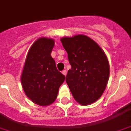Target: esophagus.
Returning <instances> with one entry per match:
<instances>
[{
  "label": "esophagus",
  "instance_id": "obj_1",
  "mask_svg": "<svg viewBox=\"0 0 131 131\" xmlns=\"http://www.w3.org/2000/svg\"><path fill=\"white\" fill-rule=\"evenodd\" d=\"M62 74H63V75H65V76H66L67 75V71L66 70H64V71H62Z\"/></svg>",
  "mask_w": 131,
  "mask_h": 131
}]
</instances>
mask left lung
<instances>
[{
  "label": "left lung",
  "mask_w": 131,
  "mask_h": 131,
  "mask_svg": "<svg viewBox=\"0 0 131 131\" xmlns=\"http://www.w3.org/2000/svg\"><path fill=\"white\" fill-rule=\"evenodd\" d=\"M60 41L71 66L66 80L74 99L84 106L95 103L105 92L109 79L106 54L94 40L83 34L63 37Z\"/></svg>",
  "instance_id": "left-lung-1"
}]
</instances>
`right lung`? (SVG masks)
Wrapping results in <instances>:
<instances>
[{
    "mask_svg": "<svg viewBox=\"0 0 131 131\" xmlns=\"http://www.w3.org/2000/svg\"><path fill=\"white\" fill-rule=\"evenodd\" d=\"M54 39L41 37L34 42L26 55L21 84L26 95L39 106L51 105L66 77L58 71L51 52Z\"/></svg>",
    "mask_w": 131,
    "mask_h": 131,
    "instance_id": "1",
    "label": "right lung"
}]
</instances>
